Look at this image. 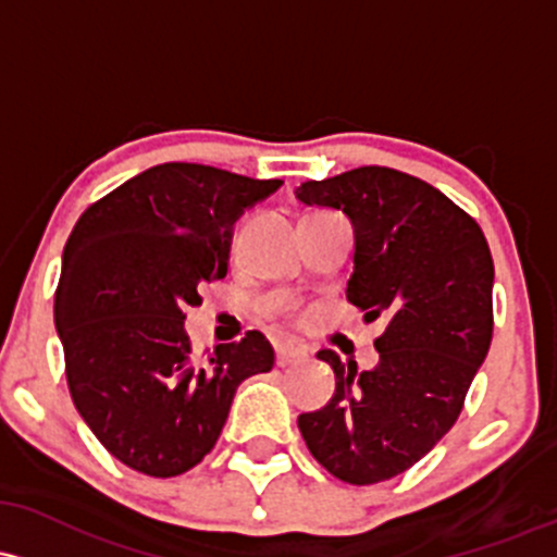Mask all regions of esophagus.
Listing matches in <instances>:
<instances>
[{"label":"esophagus","mask_w":557,"mask_h":557,"mask_svg":"<svg viewBox=\"0 0 557 557\" xmlns=\"http://www.w3.org/2000/svg\"><path fill=\"white\" fill-rule=\"evenodd\" d=\"M304 359H307V348L304 346H293V344L277 346V368H288V364L304 362Z\"/></svg>","instance_id":"esophagus-1"}]
</instances>
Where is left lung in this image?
<instances>
[{
  "label": "left lung",
  "mask_w": 557,
  "mask_h": 557,
  "mask_svg": "<svg viewBox=\"0 0 557 557\" xmlns=\"http://www.w3.org/2000/svg\"><path fill=\"white\" fill-rule=\"evenodd\" d=\"M307 206L344 211L354 227L346 298L372 322L381 362L357 370L330 348L335 394L298 414L314 460L354 486L405 473L460 418L492 344L494 261L460 206L428 182L386 166H359L296 189Z\"/></svg>",
  "instance_id": "1"
}]
</instances>
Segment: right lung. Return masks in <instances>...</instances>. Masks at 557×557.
Returning a JSON list of instances; mask_svg holds the SVG:
<instances>
[{"mask_svg": "<svg viewBox=\"0 0 557 557\" xmlns=\"http://www.w3.org/2000/svg\"><path fill=\"white\" fill-rule=\"evenodd\" d=\"M283 182L203 163H161L91 203L63 250L54 327L71 399L115 460L156 479L195 468L216 444L243 381L269 372L259 330L206 359L185 311L227 274L232 227Z\"/></svg>", "mask_w": 557, "mask_h": 557, "instance_id": "1", "label": "right lung"}]
</instances>
